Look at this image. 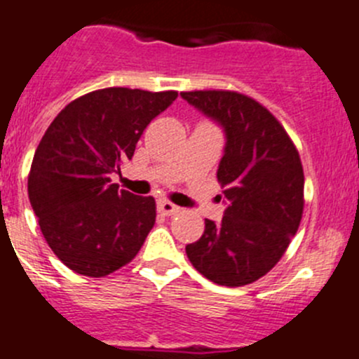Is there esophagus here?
<instances>
[{"label": "esophagus", "mask_w": 359, "mask_h": 359, "mask_svg": "<svg viewBox=\"0 0 359 359\" xmlns=\"http://www.w3.org/2000/svg\"><path fill=\"white\" fill-rule=\"evenodd\" d=\"M158 210L161 212L163 215H173V214H179L182 208L177 207L175 203H172V201H168V200H159L158 201Z\"/></svg>", "instance_id": "34e87169"}]
</instances>
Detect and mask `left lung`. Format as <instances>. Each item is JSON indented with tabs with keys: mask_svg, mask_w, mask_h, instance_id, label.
I'll return each mask as SVG.
<instances>
[{
	"mask_svg": "<svg viewBox=\"0 0 359 359\" xmlns=\"http://www.w3.org/2000/svg\"><path fill=\"white\" fill-rule=\"evenodd\" d=\"M184 100L226 131L217 180L228 207L219 224L205 219L186 245L193 266L219 286L266 276L290 247L304 214V166L297 145L266 107L236 91H186Z\"/></svg>",
	"mask_w": 359,
	"mask_h": 359,
	"instance_id": "8db88e82",
	"label": "left lung"
}]
</instances>
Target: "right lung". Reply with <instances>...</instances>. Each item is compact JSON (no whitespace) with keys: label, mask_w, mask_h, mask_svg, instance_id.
I'll return each mask as SVG.
<instances>
[{"label":"right lung","mask_w":359,"mask_h":359,"mask_svg":"<svg viewBox=\"0 0 359 359\" xmlns=\"http://www.w3.org/2000/svg\"><path fill=\"white\" fill-rule=\"evenodd\" d=\"M175 98L177 91L107 87L69 102L47 128L27 194L43 238L69 270L105 277L144 245L156 222L154 198L119 189L112 173Z\"/></svg>","instance_id":"right-lung-1"}]
</instances>
